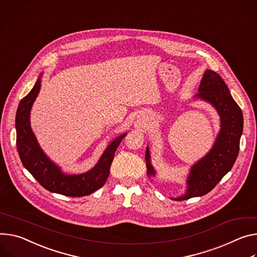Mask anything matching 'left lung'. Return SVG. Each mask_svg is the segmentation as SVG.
<instances>
[{
	"mask_svg": "<svg viewBox=\"0 0 257 257\" xmlns=\"http://www.w3.org/2000/svg\"><path fill=\"white\" fill-rule=\"evenodd\" d=\"M193 100H202L211 104L220 118V129L210 151L191 167L186 178L183 195L172 200L182 201L201 197L214 186L231 169L237 160L240 138L243 132V113L221 77L211 69H206ZM148 176L156 177L149 146L146 151Z\"/></svg>",
	"mask_w": 257,
	"mask_h": 257,
	"instance_id": "left-lung-1",
	"label": "left lung"
}]
</instances>
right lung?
Here are the masks:
<instances>
[{"label": "right lung", "instance_id": "right-lung-1", "mask_svg": "<svg viewBox=\"0 0 257 257\" xmlns=\"http://www.w3.org/2000/svg\"><path fill=\"white\" fill-rule=\"evenodd\" d=\"M40 75L29 94L23 97L16 111V146L25 168L44 189L67 197H83L94 193L105 183L115 150L127 132L120 134L106 147L95 166L87 172L68 174L47 156L40 147L31 126V110L41 89Z\"/></svg>", "mask_w": 257, "mask_h": 257}]
</instances>
